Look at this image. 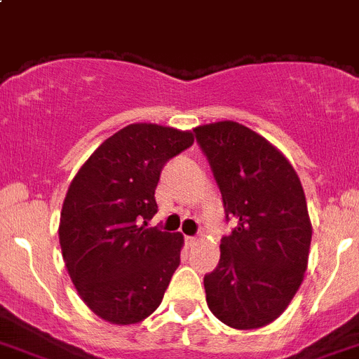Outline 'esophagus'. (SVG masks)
<instances>
[{
    "mask_svg": "<svg viewBox=\"0 0 359 359\" xmlns=\"http://www.w3.org/2000/svg\"><path fill=\"white\" fill-rule=\"evenodd\" d=\"M184 241H186V247H195L196 243H198V240H196L195 236H186V238H184Z\"/></svg>",
    "mask_w": 359,
    "mask_h": 359,
    "instance_id": "obj_1",
    "label": "esophagus"
}]
</instances>
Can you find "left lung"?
I'll use <instances>...</instances> for the list:
<instances>
[{"label": "left lung", "instance_id": "obj_1", "mask_svg": "<svg viewBox=\"0 0 359 359\" xmlns=\"http://www.w3.org/2000/svg\"><path fill=\"white\" fill-rule=\"evenodd\" d=\"M236 227L222 238L219 263L203 277L212 315L234 329L273 322L308 268L311 222L302 184L288 159L236 121L195 128Z\"/></svg>", "mask_w": 359, "mask_h": 359}]
</instances>
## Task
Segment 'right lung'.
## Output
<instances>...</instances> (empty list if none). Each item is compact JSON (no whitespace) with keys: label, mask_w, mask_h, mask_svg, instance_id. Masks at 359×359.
Segmentation results:
<instances>
[{"label":"right lung","mask_w":359,"mask_h":359,"mask_svg":"<svg viewBox=\"0 0 359 359\" xmlns=\"http://www.w3.org/2000/svg\"><path fill=\"white\" fill-rule=\"evenodd\" d=\"M191 132L134 123L83 163L62 203L59 240L76 292L93 313L137 324L159 308L180 263V232L148 227L163 166L189 148Z\"/></svg>","instance_id":"obj_1"}]
</instances>
